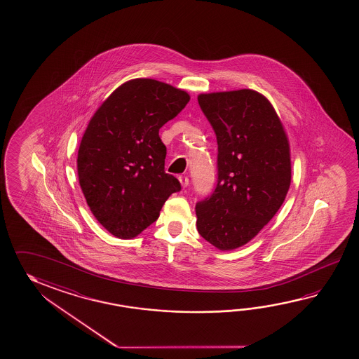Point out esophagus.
Wrapping results in <instances>:
<instances>
[{
    "label": "esophagus",
    "mask_w": 359,
    "mask_h": 359,
    "mask_svg": "<svg viewBox=\"0 0 359 359\" xmlns=\"http://www.w3.org/2000/svg\"><path fill=\"white\" fill-rule=\"evenodd\" d=\"M180 182L182 184V187H187L189 183H190V180H189V177L180 176Z\"/></svg>",
    "instance_id": "1"
}]
</instances>
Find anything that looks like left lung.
<instances>
[{
    "label": "left lung",
    "instance_id": "1",
    "mask_svg": "<svg viewBox=\"0 0 359 359\" xmlns=\"http://www.w3.org/2000/svg\"><path fill=\"white\" fill-rule=\"evenodd\" d=\"M218 144V178L196 204L198 233L219 250L249 243L271 221L289 191L290 146L271 102L252 90L198 97Z\"/></svg>",
    "mask_w": 359,
    "mask_h": 359
}]
</instances>
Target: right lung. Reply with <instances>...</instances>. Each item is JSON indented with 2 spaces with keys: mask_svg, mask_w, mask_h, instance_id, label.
<instances>
[{
  "mask_svg": "<svg viewBox=\"0 0 359 359\" xmlns=\"http://www.w3.org/2000/svg\"><path fill=\"white\" fill-rule=\"evenodd\" d=\"M189 101L170 84L137 78L118 87L88 123L76 159L79 184L95 218L115 237L137 236L181 191L164 170L159 130Z\"/></svg>",
  "mask_w": 359,
  "mask_h": 359,
  "instance_id": "obj_1",
  "label": "right lung"
}]
</instances>
